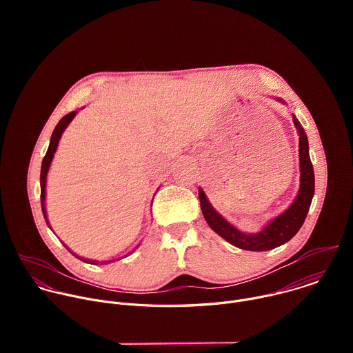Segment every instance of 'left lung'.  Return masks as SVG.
Returning <instances> with one entry per match:
<instances>
[{
	"label": "left lung",
	"instance_id": "1",
	"mask_svg": "<svg viewBox=\"0 0 353 353\" xmlns=\"http://www.w3.org/2000/svg\"><path fill=\"white\" fill-rule=\"evenodd\" d=\"M294 127L299 132V157H300V188L293 204L282 212L279 216L272 219L261 232L259 233H244L230 225L225 218H222L214 207L210 204L203 190H198V196L201 203V211L210 225V228L216 232L221 237L228 240L230 244L250 251H267L289 241L305 223L307 212L312 205L314 195V170L309 155V141L307 135L300 125L297 119L293 116Z\"/></svg>",
	"mask_w": 353,
	"mask_h": 353
}]
</instances>
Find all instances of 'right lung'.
<instances>
[{
	"label": "right lung",
	"mask_w": 353,
	"mask_h": 353,
	"mask_svg": "<svg viewBox=\"0 0 353 353\" xmlns=\"http://www.w3.org/2000/svg\"><path fill=\"white\" fill-rule=\"evenodd\" d=\"M77 112H71L68 113L67 116H64L59 124L56 125L53 134H52V139H50V145H48V149L46 152V157L43 158V162H41V172H40V203H41V211H43V215H44V219L47 222V214H46V204H44V199H46V176H47V172H48V168H50V163H52L53 161V157L56 154V149L59 146V141L64 132V130L67 128V125L72 121V119L75 117ZM48 225V222H47ZM67 247V245H65ZM68 248V247H67ZM70 250V248H68ZM70 253L72 256H75L78 260L86 263V264H93V265H97V264H108V263H112V261H103V263H99V261H93V260H88V259H83V257H79L77 256L75 253H72V251L70 250Z\"/></svg>",
	"instance_id": "right-lung-1"
}]
</instances>
